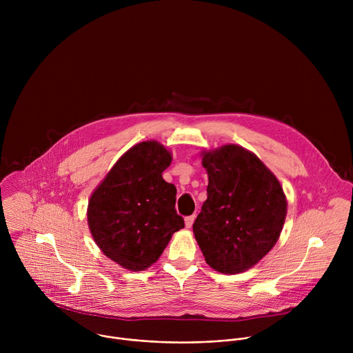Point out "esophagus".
Wrapping results in <instances>:
<instances>
[{
	"mask_svg": "<svg viewBox=\"0 0 353 353\" xmlns=\"http://www.w3.org/2000/svg\"><path fill=\"white\" fill-rule=\"evenodd\" d=\"M194 219H195V215H190V216H185L184 222H185V228H191L192 223H194Z\"/></svg>",
	"mask_w": 353,
	"mask_h": 353,
	"instance_id": "obj_1",
	"label": "esophagus"
}]
</instances>
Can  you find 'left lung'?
Here are the masks:
<instances>
[{"instance_id": "obj_1", "label": "left lung", "mask_w": 353, "mask_h": 353, "mask_svg": "<svg viewBox=\"0 0 353 353\" xmlns=\"http://www.w3.org/2000/svg\"><path fill=\"white\" fill-rule=\"evenodd\" d=\"M207 201L192 232L207 264L222 274L256 265L275 245L286 216L278 179L244 148L225 145L203 152Z\"/></svg>"}]
</instances>
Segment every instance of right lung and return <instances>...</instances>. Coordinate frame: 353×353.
I'll return each instance as SVG.
<instances>
[{"label": "right lung", "mask_w": 353, "mask_h": 353, "mask_svg": "<svg viewBox=\"0 0 353 353\" xmlns=\"http://www.w3.org/2000/svg\"><path fill=\"white\" fill-rule=\"evenodd\" d=\"M170 162L163 145L141 142L117 161L89 199L90 233L105 256L123 268L146 270L184 228L174 208L177 190L162 177Z\"/></svg>", "instance_id": "add662e5"}]
</instances>
